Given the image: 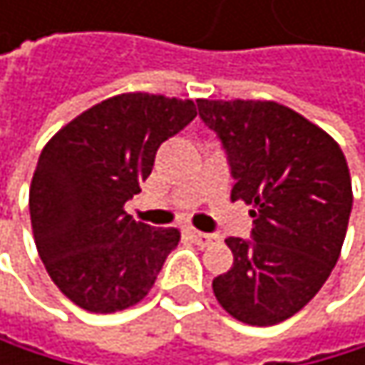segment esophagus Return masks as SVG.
Returning a JSON list of instances; mask_svg holds the SVG:
<instances>
[{"label":"esophagus","instance_id":"1","mask_svg":"<svg viewBox=\"0 0 365 365\" xmlns=\"http://www.w3.org/2000/svg\"><path fill=\"white\" fill-rule=\"evenodd\" d=\"M186 234L192 238V241H195L197 245H201V247H207V245H212V243L217 241V236H215V234H205V232H199V230H195V227H188Z\"/></svg>","mask_w":365,"mask_h":365}]
</instances>
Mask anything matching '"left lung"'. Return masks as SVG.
I'll use <instances>...</instances> for the list:
<instances>
[{
	"label": "left lung",
	"mask_w": 365,
	"mask_h": 365,
	"mask_svg": "<svg viewBox=\"0 0 365 365\" xmlns=\"http://www.w3.org/2000/svg\"><path fill=\"white\" fill-rule=\"evenodd\" d=\"M221 140L234 177L232 201L252 205V241L230 236L234 264L212 280L238 322L272 327L296 315L331 276L353 210L339 144L274 101H197Z\"/></svg>",
	"instance_id": "8db88e82"
}]
</instances>
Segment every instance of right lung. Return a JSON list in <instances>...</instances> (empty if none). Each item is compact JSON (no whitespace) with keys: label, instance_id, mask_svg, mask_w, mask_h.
<instances>
[{"label":"right lung","instance_id":"obj_1","mask_svg":"<svg viewBox=\"0 0 365 365\" xmlns=\"http://www.w3.org/2000/svg\"><path fill=\"white\" fill-rule=\"evenodd\" d=\"M197 115L192 101L120 93L76 115L46 144L30 186L38 256L76 307L115 313L138 304L179 243V230L127 215L162 142Z\"/></svg>","mask_w":365,"mask_h":365}]
</instances>
